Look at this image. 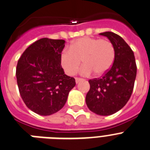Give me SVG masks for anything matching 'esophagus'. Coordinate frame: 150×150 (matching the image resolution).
Wrapping results in <instances>:
<instances>
[{
  "mask_svg": "<svg viewBox=\"0 0 150 150\" xmlns=\"http://www.w3.org/2000/svg\"><path fill=\"white\" fill-rule=\"evenodd\" d=\"M75 80H76V83H79V82L83 81V79H82V78L76 77V78H75Z\"/></svg>",
  "mask_w": 150,
  "mask_h": 150,
  "instance_id": "esophagus-1",
  "label": "esophagus"
}]
</instances>
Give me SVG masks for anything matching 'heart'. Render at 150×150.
Returning <instances> with one entry per match:
<instances>
[{"label": "heart", "mask_w": 150, "mask_h": 150, "mask_svg": "<svg viewBox=\"0 0 150 150\" xmlns=\"http://www.w3.org/2000/svg\"><path fill=\"white\" fill-rule=\"evenodd\" d=\"M116 52L114 46L108 40L83 37L74 40L70 49H64L60 55V63L65 73L74 75L82 63L80 70L83 75L105 74L112 67Z\"/></svg>", "instance_id": "heart-1"}]
</instances>
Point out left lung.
<instances>
[{"mask_svg":"<svg viewBox=\"0 0 150 150\" xmlns=\"http://www.w3.org/2000/svg\"><path fill=\"white\" fill-rule=\"evenodd\" d=\"M113 44L116 52L112 67L100 78L89 79L86 97L87 107L100 116H110L121 110L129 100L137 75L134 52L126 42L115 33H100Z\"/></svg>","mask_w":150,"mask_h":150,"instance_id":"left-lung-1","label":"left lung"}]
</instances>
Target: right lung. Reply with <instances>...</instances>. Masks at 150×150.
<instances>
[{
  "instance_id": "obj_1",
  "label": "right lung",
  "mask_w": 150,
  "mask_h": 150,
  "mask_svg": "<svg viewBox=\"0 0 150 150\" xmlns=\"http://www.w3.org/2000/svg\"><path fill=\"white\" fill-rule=\"evenodd\" d=\"M64 40L42 38L29 46L17 63V84L25 105L41 116L60 110L75 86L74 77L64 74L60 55Z\"/></svg>"
}]
</instances>
